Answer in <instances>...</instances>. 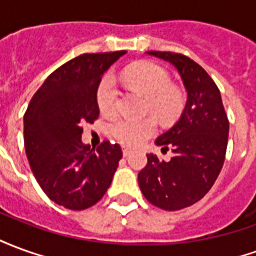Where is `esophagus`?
<instances>
[{"label": "esophagus", "instance_id": "obj_1", "mask_svg": "<svg viewBox=\"0 0 256 256\" xmlns=\"http://www.w3.org/2000/svg\"><path fill=\"white\" fill-rule=\"evenodd\" d=\"M122 152H123V156H128V155H132L134 150H132V148H123Z\"/></svg>", "mask_w": 256, "mask_h": 256}]
</instances>
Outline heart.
Here are the masks:
<instances>
[{
    "label": "heart",
    "instance_id": "obj_1",
    "mask_svg": "<svg viewBox=\"0 0 256 256\" xmlns=\"http://www.w3.org/2000/svg\"><path fill=\"white\" fill-rule=\"evenodd\" d=\"M123 79L128 89L146 97L150 110L162 119L170 118L177 111L181 94L170 84V75L159 64L141 60L123 71ZM119 98L116 79L106 75L97 88V106L101 112L115 111ZM156 123L152 118H116L111 123L112 136L124 145H137L155 133Z\"/></svg>",
    "mask_w": 256,
    "mask_h": 256
}]
</instances>
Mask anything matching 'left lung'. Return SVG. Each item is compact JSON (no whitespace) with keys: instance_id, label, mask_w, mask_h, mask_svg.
I'll return each instance as SVG.
<instances>
[{"instance_id":"obj_1","label":"left lung","mask_w":256,"mask_h":256,"mask_svg":"<svg viewBox=\"0 0 256 256\" xmlns=\"http://www.w3.org/2000/svg\"><path fill=\"white\" fill-rule=\"evenodd\" d=\"M177 68L188 93L177 123L158 137L156 145L172 150L170 162L148 154L146 166L138 172L145 198L166 211L192 206L214 185L225 162L229 120L220 89L196 62L181 53L146 52Z\"/></svg>"}]
</instances>
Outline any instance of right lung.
Returning a JSON list of instances; mask_svg holds the SVG:
<instances>
[{
  "instance_id": "add662e5",
  "label": "right lung",
  "mask_w": 256,
  "mask_h": 256,
  "mask_svg": "<svg viewBox=\"0 0 256 256\" xmlns=\"http://www.w3.org/2000/svg\"><path fill=\"white\" fill-rule=\"evenodd\" d=\"M126 50L84 53L53 71L24 114V146L36 182L48 198L68 210L94 206L110 188L122 150L104 141L82 142L84 123L98 118L97 88Z\"/></svg>"
}]
</instances>
